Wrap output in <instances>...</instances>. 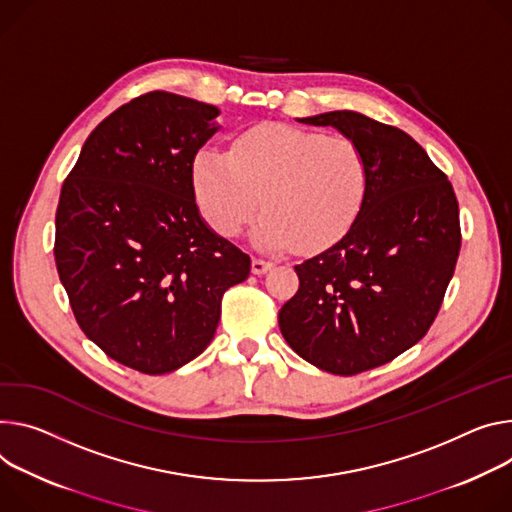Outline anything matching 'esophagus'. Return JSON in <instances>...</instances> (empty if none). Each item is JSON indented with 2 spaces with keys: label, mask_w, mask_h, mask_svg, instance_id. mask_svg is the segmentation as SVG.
<instances>
[{
  "label": "esophagus",
  "mask_w": 512,
  "mask_h": 512,
  "mask_svg": "<svg viewBox=\"0 0 512 512\" xmlns=\"http://www.w3.org/2000/svg\"><path fill=\"white\" fill-rule=\"evenodd\" d=\"M271 261H267V259H261V257H255L253 259V263H251V269H253V273L255 275H261V273H265L267 269H271Z\"/></svg>",
  "instance_id": "1"
}]
</instances>
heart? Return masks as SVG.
I'll return each instance as SVG.
<instances>
[{"label":"heart","instance_id":"heart-1","mask_svg":"<svg viewBox=\"0 0 512 512\" xmlns=\"http://www.w3.org/2000/svg\"><path fill=\"white\" fill-rule=\"evenodd\" d=\"M200 206L224 237H237L267 212L255 241L269 251H314L339 241L367 196L369 167L347 136L286 124L243 132L228 153L202 151L194 163Z\"/></svg>","mask_w":512,"mask_h":512}]
</instances>
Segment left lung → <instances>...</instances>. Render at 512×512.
I'll return each mask as SVG.
<instances>
[{
  "instance_id": "obj_1",
  "label": "left lung",
  "mask_w": 512,
  "mask_h": 512,
  "mask_svg": "<svg viewBox=\"0 0 512 512\" xmlns=\"http://www.w3.org/2000/svg\"><path fill=\"white\" fill-rule=\"evenodd\" d=\"M300 122L355 141L369 185L345 237L294 267L300 288L280 310V331L318 369L357 376L431 329L459 257V206L447 175L404 130L351 110Z\"/></svg>"
}]
</instances>
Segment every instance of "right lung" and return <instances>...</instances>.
Masks as SVG:
<instances>
[{"mask_svg": "<svg viewBox=\"0 0 512 512\" xmlns=\"http://www.w3.org/2000/svg\"><path fill=\"white\" fill-rule=\"evenodd\" d=\"M218 108L149 91L87 136L55 216V263L79 329L108 357L161 376L212 341L251 257L202 220L194 159Z\"/></svg>", "mask_w": 512, "mask_h": 512, "instance_id": "add662e5", "label": "right lung"}]
</instances>
